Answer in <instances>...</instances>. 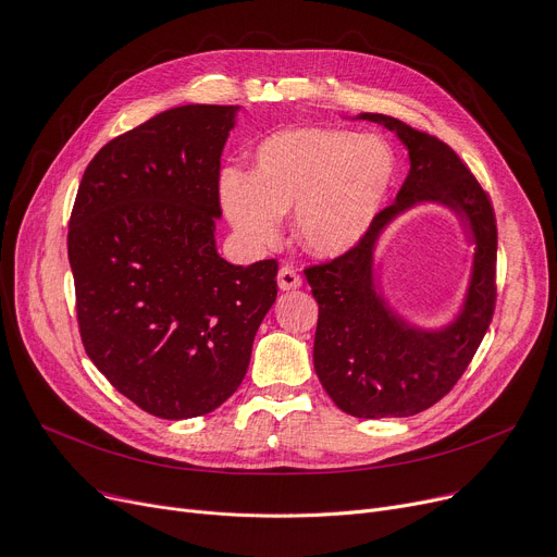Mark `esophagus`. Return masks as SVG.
<instances>
[{
    "label": "esophagus",
    "mask_w": 557,
    "mask_h": 557,
    "mask_svg": "<svg viewBox=\"0 0 557 557\" xmlns=\"http://www.w3.org/2000/svg\"><path fill=\"white\" fill-rule=\"evenodd\" d=\"M278 287L281 289H297V287H301V276H299V272L294 270V268H289V265H283L281 270H278Z\"/></svg>",
    "instance_id": "obj_1"
}]
</instances>
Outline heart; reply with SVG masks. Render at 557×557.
<instances>
[{"label": "heart", "instance_id": "1", "mask_svg": "<svg viewBox=\"0 0 557 557\" xmlns=\"http://www.w3.org/2000/svg\"><path fill=\"white\" fill-rule=\"evenodd\" d=\"M396 177L386 141L339 127H289L258 146L251 175L226 171L220 198L236 232L256 247L294 234L317 256H339L364 238Z\"/></svg>", "mask_w": 557, "mask_h": 557}]
</instances>
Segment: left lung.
I'll list each match as a JSON object with an SVG mask.
<instances>
[{
  "mask_svg": "<svg viewBox=\"0 0 557 557\" xmlns=\"http://www.w3.org/2000/svg\"><path fill=\"white\" fill-rule=\"evenodd\" d=\"M394 129L411 169L394 205L342 256L306 268L319 304L314 371L333 403L355 418H405L447 396L483 342L497 304V220L490 195L445 141L386 114H359ZM454 208L471 226L478 253L465 312L445 332L428 334L391 313L372 285L376 234L418 201Z\"/></svg>",
  "mask_w": 557,
  "mask_h": 557,
  "instance_id": "8db88e82",
  "label": "left lung"
}]
</instances>
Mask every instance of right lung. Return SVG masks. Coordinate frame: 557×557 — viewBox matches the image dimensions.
Returning <instances> with one entry per match:
<instances>
[{"label": "right lung", "mask_w": 557, "mask_h": 557, "mask_svg": "<svg viewBox=\"0 0 557 557\" xmlns=\"http://www.w3.org/2000/svg\"><path fill=\"white\" fill-rule=\"evenodd\" d=\"M236 106H182L94 154L67 251L85 352L139 409L205 416L240 386L276 301L274 258L232 265L215 249L220 157Z\"/></svg>", "instance_id": "add662e5"}]
</instances>
